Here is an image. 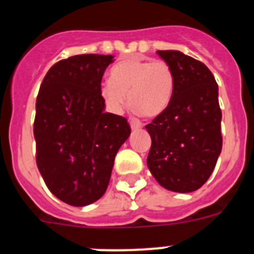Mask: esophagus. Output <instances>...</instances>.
Wrapping results in <instances>:
<instances>
[{"instance_id":"1","label":"esophagus","mask_w":254,"mask_h":254,"mask_svg":"<svg viewBox=\"0 0 254 254\" xmlns=\"http://www.w3.org/2000/svg\"><path fill=\"white\" fill-rule=\"evenodd\" d=\"M129 125H131L132 129H140L141 127H142V123H141L140 121H137V120H133V118L129 121Z\"/></svg>"}]
</instances>
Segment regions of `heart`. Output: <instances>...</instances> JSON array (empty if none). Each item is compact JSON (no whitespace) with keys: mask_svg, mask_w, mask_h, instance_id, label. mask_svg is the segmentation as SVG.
<instances>
[{"mask_svg":"<svg viewBox=\"0 0 254 254\" xmlns=\"http://www.w3.org/2000/svg\"><path fill=\"white\" fill-rule=\"evenodd\" d=\"M174 75L164 61L133 57L112 67L111 78L102 82L99 94L107 108L121 113L128 103L133 113L156 117L172 100Z\"/></svg>","mask_w":254,"mask_h":254,"instance_id":"heart-1","label":"heart"}]
</instances>
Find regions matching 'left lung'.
Wrapping results in <instances>:
<instances>
[{"instance_id":"left-lung-1","label":"left lung","mask_w":254,"mask_h":254,"mask_svg":"<svg viewBox=\"0 0 254 254\" xmlns=\"http://www.w3.org/2000/svg\"><path fill=\"white\" fill-rule=\"evenodd\" d=\"M174 75L165 111L146 129L151 137L147 167L168 190L190 193L210 178L221 147V111L214 75L179 51H158Z\"/></svg>"}]
</instances>
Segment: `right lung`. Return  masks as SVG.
I'll return each instance as SVG.
<instances>
[{"instance_id":"right-lung-1","label":"right lung","mask_w":254,"mask_h":254,"mask_svg":"<svg viewBox=\"0 0 254 254\" xmlns=\"http://www.w3.org/2000/svg\"><path fill=\"white\" fill-rule=\"evenodd\" d=\"M113 56L78 55L49 68L35 104L37 165L47 187L71 206L95 202L107 190L114 158L131 128L105 112L99 94Z\"/></svg>"}]
</instances>
